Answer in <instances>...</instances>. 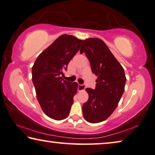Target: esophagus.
I'll return each mask as SVG.
<instances>
[{
  "label": "esophagus",
  "mask_w": 155,
  "mask_h": 155,
  "mask_svg": "<svg viewBox=\"0 0 155 155\" xmlns=\"http://www.w3.org/2000/svg\"><path fill=\"white\" fill-rule=\"evenodd\" d=\"M85 88V85L84 84H78V91H84Z\"/></svg>",
  "instance_id": "1"
}]
</instances>
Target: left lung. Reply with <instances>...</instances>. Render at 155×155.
Here are the masks:
<instances>
[{
  "mask_svg": "<svg viewBox=\"0 0 155 155\" xmlns=\"http://www.w3.org/2000/svg\"><path fill=\"white\" fill-rule=\"evenodd\" d=\"M80 50L97 76L95 89L87 88L88 101L83 104L84 119L95 124L106 120L117 108L124 92L126 78L122 67L103 41L89 38Z\"/></svg>",
  "mask_w": 155,
  "mask_h": 155,
  "instance_id": "1",
  "label": "left lung"
}]
</instances>
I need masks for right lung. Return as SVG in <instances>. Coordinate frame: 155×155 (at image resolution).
Listing matches in <instances>:
<instances>
[{
    "mask_svg": "<svg viewBox=\"0 0 155 155\" xmlns=\"http://www.w3.org/2000/svg\"><path fill=\"white\" fill-rule=\"evenodd\" d=\"M84 41L63 34L43 51L32 67V81L37 100L50 118H67L77 92V82L63 80L69 62L79 51Z\"/></svg>",
    "mask_w": 155,
    "mask_h": 155,
    "instance_id": "add662e5",
    "label": "right lung"
}]
</instances>
